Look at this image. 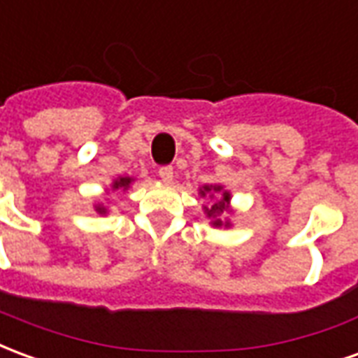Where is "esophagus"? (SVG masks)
<instances>
[{
  "instance_id": "1",
  "label": "esophagus",
  "mask_w": 358,
  "mask_h": 358,
  "mask_svg": "<svg viewBox=\"0 0 358 358\" xmlns=\"http://www.w3.org/2000/svg\"><path fill=\"white\" fill-rule=\"evenodd\" d=\"M159 178L163 180L164 184H171L172 178H174V171H172V166H161V169H159Z\"/></svg>"
}]
</instances>
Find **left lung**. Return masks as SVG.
<instances>
[{"mask_svg":"<svg viewBox=\"0 0 358 358\" xmlns=\"http://www.w3.org/2000/svg\"><path fill=\"white\" fill-rule=\"evenodd\" d=\"M199 194L205 197L207 194H210V197H213V194H218L220 195V199L218 201H215L210 207H203L205 209V215L213 220L210 224L217 226V228H220V226H230V222L228 220H222V215H226L228 210H230V192H224L222 189V186H203L201 189H199Z\"/></svg>","mask_w":358,"mask_h":358,"instance_id":"obj_1","label":"left lung"}]
</instances>
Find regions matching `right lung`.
<instances>
[{
    "mask_svg": "<svg viewBox=\"0 0 358 358\" xmlns=\"http://www.w3.org/2000/svg\"><path fill=\"white\" fill-rule=\"evenodd\" d=\"M130 184H132V178L124 176V178L115 180L110 187H113V192H115V189H128V187H130ZM95 210H97L99 215H107V207H105L103 203H97V205H95Z\"/></svg>",
    "mask_w": 358,
    "mask_h": 358,
    "instance_id": "obj_1",
    "label": "right lung"
}]
</instances>
